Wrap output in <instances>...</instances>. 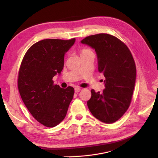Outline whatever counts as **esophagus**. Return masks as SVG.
Masks as SVG:
<instances>
[{
    "instance_id": "esophagus-1",
    "label": "esophagus",
    "mask_w": 158,
    "mask_h": 158,
    "mask_svg": "<svg viewBox=\"0 0 158 158\" xmlns=\"http://www.w3.org/2000/svg\"><path fill=\"white\" fill-rule=\"evenodd\" d=\"M74 90H75V92L76 93H78L81 90V88H79V87H76L75 88H74Z\"/></svg>"
}]
</instances>
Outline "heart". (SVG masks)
<instances>
[{
    "label": "heart",
    "instance_id": "heart-1",
    "mask_svg": "<svg viewBox=\"0 0 158 158\" xmlns=\"http://www.w3.org/2000/svg\"><path fill=\"white\" fill-rule=\"evenodd\" d=\"M89 52H92V50L88 49V48H83V49H81L80 50V56H82V55H85V54L89 53Z\"/></svg>",
    "mask_w": 158,
    "mask_h": 158
}]
</instances>
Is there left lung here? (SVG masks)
<instances>
[{"mask_svg":"<svg viewBox=\"0 0 158 158\" xmlns=\"http://www.w3.org/2000/svg\"><path fill=\"white\" fill-rule=\"evenodd\" d=\"M81 43L95 49L98 71L106 78L102 93L91 90L88 107L100 121L116 122L130 106L135 88L136 69L131 52L123 41L107 33L88 36Z\"/></svg>","mask_w":158,"mask_h":158,"instance_id":"8db88e82","label":"left lung"}]
</instances>
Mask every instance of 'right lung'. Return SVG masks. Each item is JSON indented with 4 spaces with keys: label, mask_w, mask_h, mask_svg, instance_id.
Returning a JSON list of instances; mask_svg holds the SVG:
<instances>
[{
    "label": "right lung",
    "mask_w": 158,
    "mask_h": 158,
    "mask_svg": "<svg viewBox=\"0 0 158 158\" xmlns=\"http://www.w3.org/2000/svg\"><path fill=\"white\" fill-rule=\"evenodd\" d=\"M75 38L46 39L31 45L23 56L18 76L23 102L35 120L54 127L63 120L74 94V88H61L52 78L63 69L66 52Z\"/></svg>",
    "instance_id": "right-lung-1"
}]
</instances>
